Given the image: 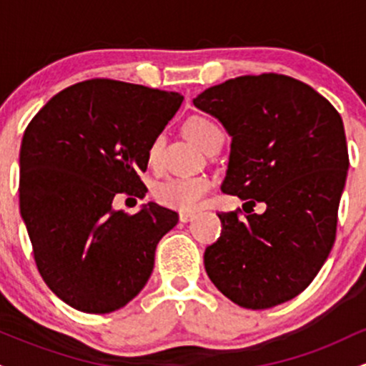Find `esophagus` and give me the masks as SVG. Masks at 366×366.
<instances>
[{
	"mask_svg": "<svg viewBox=\"0 0 366 366\" xmlns=\"http://www.w3.org/2000/svg\"><path fill=\"white\" fill-rule=\"evenodd\" d=\"M194 217H196V213H180L179 220L184 222V224H187V222H191Z\"/></svg>",
	"mask_w": 366,
	"mask_h": 366,
	"instance_id": "1",
	"label": "esophagus"
}]
</instances>
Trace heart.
Listing matches in <instances>:
<instances>
[{"label":"heart","mask_w":366,"mask_h":366,"mask_svg":"<svg viewBox=\"0 0 366 366\" xmlns=\"http://www.w3.org/2000/svg\"><path fill=\"white\" fill-rule=\"evenodd\" d=\"M184 130H186L189 139L194 141L207 153L215 148H220L222 141H224V134H222L220 127L207 117H191L184 124ZM162 144V136H157L149 142L148 153H146L149 167H157ZM212 187L213 180L208 175H191V177H174L158 184L154 187L153 194L157 203L162 204V207L175 209V212L189 213L194 212L203 204L204 197L208 196Z\"/></svg>","instance_id":"1"}]
</instances>
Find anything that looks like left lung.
I'll return each mask as SVG.
<instances>
[{
    "instance_id": "8db88e82",
    "label": "left lung",
    "mask_w": 366,
    "mask_h": 366,
    "mask_svg": "<svg viewBox=\"0 0 366 366\" xmlns=\"http://www.w3.org/2000/svg\"><path fill=\"white\" fill-rule=\"evenodd\" d=\"M194 107L232 137L222 191L267 204L262 215L218 213L222 234L204 251L209 280L242 308L285 303L312 284L334 246L350 167L341 115L282 74L230 79Z\"/></svg>"
}]
</instances>
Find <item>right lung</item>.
Listing matches in <instances>:
<instances>
[{
  "label": "right lung",
  "mask_w": 366,
  "mask_h": 366,
  "mask_svg": "<svg viewBox=\"0 0 366 366\" xmlns=\"http://www.w3.org/2000/svg\"><path fill=\"white\" fill-rule=\"evenodd\" d=\"M179 92L112 79L66 87L37 112L20 148V215L41 277L66 305L112 313L141 292L159 239L179 215L148 203L136 215L113 197H144L149 142L182 104Z\"/></svg>",
  "instance_id": "1"
}]
</instances>
